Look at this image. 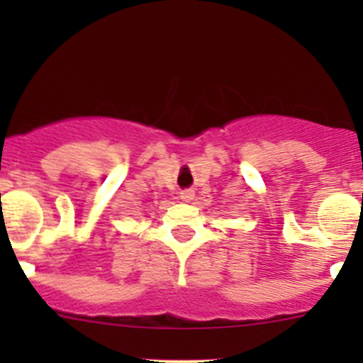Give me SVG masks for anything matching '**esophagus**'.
<instances>
[{
    "mask_svg": "<svg viewBox=\"0 0 363 363\" xmlns=\"http://www.w3.org/2000/svg\"><path fill=\"white\" fill-rule=\"evenodd\" d=\"M193 196H195L193 189H184V191H181V200H184V202H191Z\"/></svg>",
    "mask_w": 363,
    "mask_h": 363,
    "instance_id": "1",
    "label": "esophagus"
}]
</instances>
